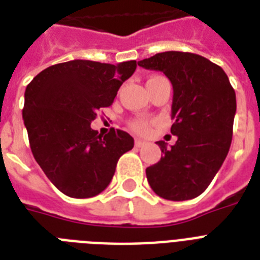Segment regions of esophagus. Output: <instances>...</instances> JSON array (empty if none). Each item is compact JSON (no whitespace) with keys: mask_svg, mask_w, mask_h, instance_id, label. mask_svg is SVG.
Wrapping results in <instances>:
<instances>
[{"mask_svg":"<svg viewBox=\"0 0 260 260\" xmlns=\"http://www.w3.org/2000/svg\"><path fill=\"white\" fill-rule=\"evenodd\" d=\"M146 144L147 143L143 142V140H140V139H136V140H135V146L138 147V148H140V147H144Z\"/></svg>","mask_w":260,"mask_h":260,"instance_id":"34e87169","label":"esophagus"}]
</instances>
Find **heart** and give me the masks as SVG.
I'll return each instance as SVG.
<instances>
[{
    "instance_id": "b5f03b06",
    "label": "heart",
    "mask_w": 260,
    "mask_h": 260,
    "mask_svg": "<svg viewBox=\"0 0 260 260\" xmlns=\"http://www.w3.org/2000/svg\"><path fill=\"white\" fill-rule=\"evenodd\" d=\"M131 128H132L135 132H138V134L147 135L150 132L151 124L150 121H147V120H135V121L131 122Z\"/></svg>"
}]
</instances>
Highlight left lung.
I'll use <instances>...</instances> for the list:
<instances>
[{
    "mask_svg": "<svg viewBox=\"0 0 260 260\" xmlns=\"http://www.w3.org/2000/svg\"><path fill=\"white\" fill-rule=\"evenodd\" d=\"M147 70L162 71L173 85L171 134L177 142L146 174L159 197L185 201L209 186L225 160L236 113V94L221 67L191 52L167 51L138 62Z\"/></svg>",
    "mask_w": 260,
    "mask_h": 260,
    "instance_id": "left-lung-1",
    "label": "left lung"
}]
</instances>
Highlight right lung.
Here are the masks:
<instances>
[{
    "mask_svg": "<svg viewBox=\"0 0 260 260\" xmlns=\"http://www.w3.org/2000/svg\"><path fill=\"white\" fill-rule=\"evenodd\" d=\"M136 60H70L47 67L25 89L22 118L36 162L63 194L89 198L108 187L120 156L134 148L121 129H91L97 110L113 104Z\"/></svg>",
    "mask_w": 260,
    "mask_h": 260,
    "instance_id": "add662e5",
    "label": "right lung"
}]
</instances>
